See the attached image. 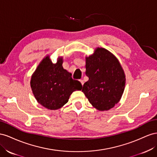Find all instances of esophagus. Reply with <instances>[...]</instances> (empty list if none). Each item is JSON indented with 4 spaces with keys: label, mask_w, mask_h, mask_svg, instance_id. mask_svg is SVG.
<instances>
[{
    "label": "esophagus",
    "mask_w": 157,
    "mask_h": 157,
    "mask_svg": "<svg viewBox=\"0 0 157 157\" xmlns=\"http://www.w3.org/2000/svg\"><path fill=\"white\" fill-rule=\"evenodd\" d=\"M79 82H81L82 85V86H83V83H84V82H83V80H82V79H80V80H79Z\"/></svg>",
    "instance_id": "34e87169"
}]
</instances>
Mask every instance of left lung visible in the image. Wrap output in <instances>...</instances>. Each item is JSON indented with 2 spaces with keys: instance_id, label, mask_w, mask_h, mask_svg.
<instances>
[{
  "instance_id": "1",
  "label": "left lung",
  "mask_w": 157,
  "mask_h": 157,
  "mask_svg": "<svg viewBox=\"0 0 157 157\" xmlns=\"http://www.w3.org/2000/svg\"><path fill=\"white\" fill-rule=\"evenodd\" d=\"M86 71L89 80L82 91L89 102L98 110H108L122 97L126 76L118 60L110 51L98 47L93 55L86 57Z\"/></svg>"
}]
</instances>
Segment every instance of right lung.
<instances>
[{"label":"right lung","instance_id":"obj_1","mask_svg":"<svg viewBox=\"0 0 157 157\" xmlns=\"http://www.w3.org/2000/svg\"><path fill=\"white\" fill-rule=\"evenodd\" d=\"M62 58L53 64L47 56L40 62L31 76V87L39 104L50 110H57L68 101L70 95L81 90L82 83L73 79L71 74L62 67Z\"/></svg>","mask_w":157,"mask_h":157}]
</instances>
